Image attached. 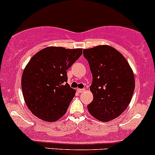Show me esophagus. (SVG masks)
I'll return each mask as SVG.
<instances>
[{
    "label": "esophagus",
    "instance_id": "1",
    "mask_svg": "<svg viewBox=\"0 0 155 155\" xmlns=\"http://www.w3.org/2000/svg\"><path fill=\"white\" fill-rule=\"evenodd\" d=\"M84 90H85L84 89H78V92H79V93H81V92H84Z\"/></svg>",
    "mask_w": 155,
    "mask_h": 155
}]
</instances>
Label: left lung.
<instances>
[{"mask_svg":"<svg viewBox=\"0 0 155 155\" xmlns=\"http://www.w3.org/2000/svg\"><path fill=\"white\" fill-rule=\"evenodd\" d=\"M84 57L92 74L93 100L88 110L98 120L108 122L122 114L130 104L135 87L133 71L123 55L110 46L84 49Z\"/></svg>","mask_w":155,"mask_h":155,"instance_id":"obj_1","label":"left lung"}]
</instances>
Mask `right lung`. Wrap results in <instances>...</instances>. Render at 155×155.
<instances>
[{"instance_id":"right-lung-1","label":"right lung","mask_w":155,"mask_h":155,"mask_svg":"<svg viewBox=\"0 0 155 155\" xmlns=\"http://www.w3.org/2000/svg\"><path fill=\"white\" fill-rule=\"evenodd\" d=\"M81 48L48 47L25 67L21 88L29 110L42 120L54 122L66 113L75 90L67 84V70L82 54Z\"/></svg>"}]
</instances>
